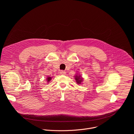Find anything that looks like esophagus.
Instances as JSON below:
<instances>
[{
    "instance_id": "1",
    "label": "esophagus",
    "mask_w": 134,
    "mask_h": 134,
    "mask_svg": "<svg viewBox=\"0 0 134 134\" xmlns=\"http://www.w3.org/2000/svg\"><path fill=\"white\" fill-rule=\"evenodd\" d=\"M66 72L65 71H64V70H61L60 72V74H62V75H65V74H66Z\"/></svg>"
}]
</instances>
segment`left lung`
<instances>
[{
  "mask_svg": "<svg viewBox=\"0 0 134 134\" xmlns=\"http://www.w3.org/2000/svg\"><path fill=\"white\" fill-rule=\"evenodd\" d=\"M75 80H76V82H77V84H80L81 83V82H82V81H83V79L81 77V76H80H80H77V75H76L75 76Z\"/></svg>",
  "mask_w": 134,
  "mask_h": 134,
  "instance_id": "1",
  "label": "left lung"
}]
</instances>
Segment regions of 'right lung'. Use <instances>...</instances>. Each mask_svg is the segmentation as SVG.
Returning a JSON list of instances; mask_svg holds the SVG:
<instances>
[{"label": "right lung", "mask_w": 134, "mask_h": 134, "mask_svg": "<svg viewBox=\"0 0 134 134\" xmlns=\"http://www.w3.org/2000/svg\"><path fill=\"white\" fill-rule=\"evenodd\" d=\"M51 77H48V78H47V81H48L47 82L49 83V82L50 81H51Z\"/></svg>", "instance_id": "right-lung-1"}]
</instances>
